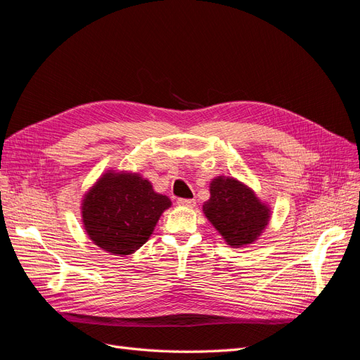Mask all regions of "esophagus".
Listing matches in <instances>:
<instances>
[{
    "label": "esophagus",
    "instance_id": "34e87169",
    "mask_svg": "<svg viewBox=\"0 0 360 360\" xmlns=\"http://www.w3.org/2000/svg\"><path fill=\"white\" fill-rule=\"evenodd\" d=\"M177 204L181 207H189V209H192V207H195V204H197V201L195 200H179Z\"/></svg>",
    "mask_w": 360,
    "mask_h": 360
}]
</instances>
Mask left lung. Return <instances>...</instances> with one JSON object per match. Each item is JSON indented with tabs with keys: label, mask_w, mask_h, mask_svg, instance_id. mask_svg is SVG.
<instances>
[{
	"label": "left lung",
	"mask_w": 360,
	"mask_h": 360,
	"mask_svg": "<svg viewBox=\"0 0 360 360\" xmlns=\"http://www.w3.org/2000/svg\"><path fill=\"white\" fill-rule=\"evenodd\" d=\"M209 188L210 198L202 204V213L225 243L230 248L254 245L270 222V205L236 177L217 176Z\"/></svg>",
	"instance_id": "left-lung-1"
}]
</instances>
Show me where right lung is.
Segmentation results:
<instances>
[{
  "label": "right lung",
  "instance_id": "add662e5",
  "mask_svg": "<svg viewBox=\"0 0 360 360\" xmlns=\"http://www.w3.org/2000/svg\"><path fill=\"white\" fill-rule=\"evenodd\" d=\"M172 205L139 172L108 169L84 193L82 225L90 240L111 255L136 252Z\"/></svg>",
  "mask_w": 360,
  "mask_h": 360
}]
</instances>
